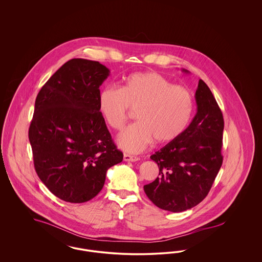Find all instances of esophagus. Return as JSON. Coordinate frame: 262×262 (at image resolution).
I'll use <instances>...</instances> for the list:
<instances>
[{"instance_id":"1","label":"esophagus","mask_w":262,"mask_h":262,"mask_svg":"<svg viewBox=\"0 0 262 262\" xmlns=\"http://www.w3.org/2000/svg\"><path fill=\"white\" fill-rule=\"evenodd\" d=\"M138 157L137 156H132L129 154H124V161L125 162H137L138 161Z\"/></svg>"}]
</instances>
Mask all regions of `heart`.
I'll return each instance as SVG.
<instances>
[{
  "label": "heart",
  "instance_id": "b5f03b06",
  "mask_svg": "<svg viewBox=\"0 0 262 262\" xmlns=\"http://www.w3.org/2000/svg\"><path fill=\"white\" fill-rule=\"evenodd\" d=\"M98 109L107 125L121 129L129 109L137 110L138 122L117 137L120 148L138 153L155 140L168 144L181 137L189 124L193 100L189 91L174 85L155 72L128 75L121 88L106 86L98 97Z\"/></svg>",
  "mask_w": 262,
  "mask_h": 262
}]
</instances>
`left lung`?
I'll use <instances>...</instances> for the list:
<instances>
[{
    "instance_id": "1",
    "label": "left lung",
    "mask_w": 262,
    "mask_h": 262,
    "mask_svg": "<svg viewBox=\"0 0 262 262\" xmlns=\"http://www.w3.org/2000/svg\"><path fill=\"white\" fill-rule=\"evenodd\" d=\"M194 98L196 114L184 134L150 156L160 176L143 188L163 210L183 212L198 205L208 194L223 162V115L201 79Z\"/></svg>"
}]
</instances>
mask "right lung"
<instances>
[{
	"mask_svg": "<svg viewBox=\"0 0 262 262\" xmlns=\"http://www.w3.org/2000/svg\"><path fill=\"white\" fill-rule=\"evenodd\" d=\"M110 70L72 59L38 93L29 126L39 179L60 200L82 203L96 196L109 168L123 161L98 109L99 88Z\"/></svg>",
	"mask_w": 262,
	"mask_h": 262,
	"instance_id": "add662e5",
	"label": "right lung"
}]
</instances>
